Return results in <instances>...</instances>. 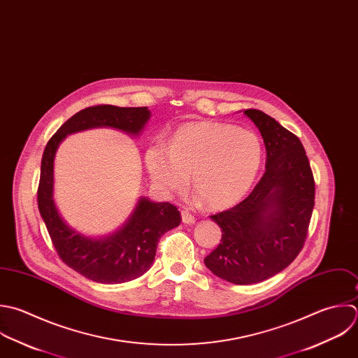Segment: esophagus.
<instances>
[{"mask_svg":"<svg viewBox=\"0 0 358 358\" xmlns=\"http://www.w3.org/2000/svg\"><path fill=\"white\" fill-rule=\"evenodd\" d=\"M181 219H182L184 224H194L195 223V217L187 209L181 210Z\"/></svg>","mask_w":358,"mask_h":358,"instance_id":"1","label":"esophagus"}]
</instances>
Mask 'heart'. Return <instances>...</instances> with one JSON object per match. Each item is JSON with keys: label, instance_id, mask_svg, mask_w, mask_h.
<instances>
[{"label": "heart", "instance_id": "b5f03b06", "mask_svg": "<svg viewBox=\"0 0 358 358\" xmlns=\"http://www.w3.org/2000/svg\"><path fill=\"white\" fill-rule=\"evenodd\" d=\"M264 162L261 136L224 122L202 121L180 127L167 148L150 146L145 164L155 187L162 192L194 191L212 208L240 202L254 187Z\"/></svg>", "mask_w": 358, "mask_h": 358}]
</instances>
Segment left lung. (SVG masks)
Segmentation results:
<instances>
[{
	"mask_svg": "<svg viewBox=\"0 0 358 358\" xmlns=\"http://www.w3.org/2000/svg\"><path fill=\"white\" fill-rule=\"evenodd\" d=\"M259 129L265 174L234 208L210 216L222 241L206 268L234 285L264 282L287 268L301 251L315 199V182L300 139L259 110H244Z\"/></svg>",
	"mask_w": 358,
	"mask_h": 358,
	"instance_id": "8db88e82",
	"label": "left lung"
}]
</instances>
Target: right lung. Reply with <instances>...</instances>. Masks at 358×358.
I'll return each mask as SVG.
<instances>
[{"instance_id":"1","label":"right lung","mask_w":358,"mask_h":358,"mask_svg":"<svg viewBox=\"0 0 358 358\" xmlns=\"http://www.w3.org/2000/svg\"><path fill=\"white\" fill-rule=\"evenodd\" d=\"M150 114L148 107L104 104L83 108L58 128L43 153L37 191L40 216L59 258L96 283H125L146 273L155 261L159 238L180 224V212L169 202L141 196L129 217L115 231L100 237L83 234L66 223L55 205V153L68 135L93 128H111L138 138Z\"/></svg>"}]
</instances>
